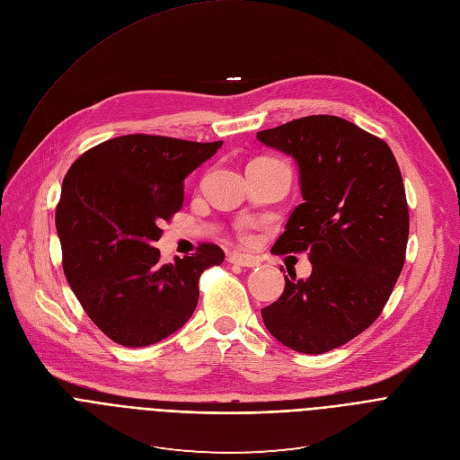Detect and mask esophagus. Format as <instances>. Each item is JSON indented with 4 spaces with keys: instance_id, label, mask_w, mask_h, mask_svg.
<instances>
[{
    "instance_id": "esophagus-1",
    "label": "esophagus",
    "mask_w": 460,
    "mask_h": 460,
    "mask_svg": "<svg viewBox=\"0 0 460 460\" xmlns=\"http://www.w3.org/2000/svg\"><path fill=\"white\" fill-rule=\"evenodd\" d=\"M229 262L236 264V266H242V268H255L259 266V259L253 257V255H243V253H233L229 257Z\"/></svg>"
}]
</instances>
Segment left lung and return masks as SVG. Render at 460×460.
Instances as JSON below:
<instances>
[{"label":"left lung","mask_w":460,"mask_h":460,"mask_svg":"<svg viewBox=\"0 0 460 460\" xmlns=\"http://www.w3.org/2000/svg\"><path fill=\"white\" fill-rule=\"evenodd\" d=\"M257 138L296 161L303 196L271 252H309L313 264L307 279L288 271L261 314L283 346L320 355L368 329L400 278L409 240L402 172L386 142L339 116L297 118Z\"/></svg>","instance_id":"1"}]
</instances>
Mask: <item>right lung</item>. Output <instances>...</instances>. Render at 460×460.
<instances>
[{
	"label": "right lung",
	"instance_id": "1",
	"mask_svg": "<svg viewBox=\"0 0 460 460\" xmlns=\"http://www.w3.org/2000/svg\"><path fill=\"white\" fill-rule=\"evenodd\" d=\"M222 144L126 135L88 149L68 170L55 214L65 275L116 344L144 348L181 329L198 305L201 271L224 262L214 243L168 264L153 248L161 222L182 205V182Z\"/></svg>",
	"mask_w": 460,
	"mask_h": 460
}]
</instances>
